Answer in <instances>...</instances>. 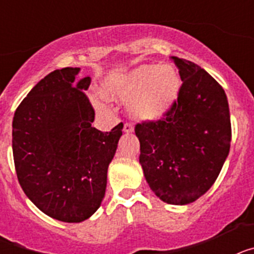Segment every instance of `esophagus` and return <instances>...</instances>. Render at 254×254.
Listing matches in <instances>:
<instances>
[{
  "label": "esophagus",
  "instance_id": "1",
  "mask_svg": "<svg viewBox=\"0 0 254 254\" xmlns=\"http://www.w3.org/2000/svg\"><path fill=\"white\" fill-rule=\"evenodd\" d=\"M123 131L127 132V133H129V132H133V125L129 122L125 123V126H123Z\"/></svg>",
  "mask_w": 254,
  "mask_h": 254
}]
</instances>
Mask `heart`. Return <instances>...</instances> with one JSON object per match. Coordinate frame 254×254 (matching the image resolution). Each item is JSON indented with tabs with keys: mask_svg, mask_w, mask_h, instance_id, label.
<instances>
[{
	"mask_svg": "<svg viewBox=\"0 0 254 254\" xmlns=\"http://www.w3.org/2000/svg\"><path fill=\"white\" fill-rule=\"evenodd\" d=\"M181 77L170 66L143 64L108 78L105 95L129 100V113L138 120H159L170 111L181 90Z\"/></svg>",
	"mask_w": 254,
	"mask_h": 254,
	"instance_id": "heart-1",
	"label": "heart"
}]
</instances>
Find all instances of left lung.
Instances as JSON below:
<instances>
[{
	"instance_id": "1",
	"label": "left lung",
	"mask_w": 254,
	"mask_h": 254,
	"mask_svg": "<svg viewBox=\"0 0 254 254\" xmlns=\"http://www.w3.org/2000/svg\"><path fill=\"white\" fill-rule=\"evenodd\" d=\"M182 86L164 118L136 125L140 164L150 188L170 205H187L214 185L228 158L232 125L226 94L198 64L172 57Z\"/></svg>"
}]
</instances>
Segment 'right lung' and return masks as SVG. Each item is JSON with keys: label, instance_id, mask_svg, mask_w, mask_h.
<instances>
[{"label": "right lung", "instance_id": "obj_1", "mask_svg": "<svg viewBox=\"0 0 254 254\" xmlns=\"http://www.w3.org/2000/svg\"><path fill=\"white\" fill-rule=\"evenodd\" d=\"M78 67L42 78L17 107L12 154L24 193L44 214L81 223L100 207L107 172L122 136L91 126L95 111L85 94L91 78L77 81Z\"/></svg>", "mask_w": 254, "mask_h": 254}]
</instances>
